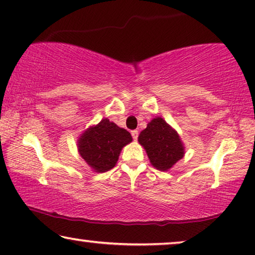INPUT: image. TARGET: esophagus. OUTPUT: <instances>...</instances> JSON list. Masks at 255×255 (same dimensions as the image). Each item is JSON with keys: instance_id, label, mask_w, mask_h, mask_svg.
Masks as SVG:
<instances>
[{"instance_id": "obj_1", "label": "esophagus", "mask_w": 255, "mask_h": 255, "mask_svg": "<svg viewBox=\"0 0 255 255\" xmlns=\"http://www.w3.org/2000/svg\"><path fill=\"white\" fill-rule=\"evenodd\" d=\"M131 136H132V138H134V140H136L138 137V131L137 130H131Z\"/></svg>"}]
</instances>
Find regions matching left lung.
<instances>
[{
    "label": "left lung",
    "instance_id": "left-lung-1",
    "mask_svg": "<svg viewBox=\"0 0 255 255\" xmlns=\"http://www.w3.org/2000/svg\"><path fill=\"white\" fill-rule=\"evenodd\" d=\"M138 142L145 149L151 165L159 170H168L184 155L183 143L177 131L162 118H154L140 131Z\"/></svg>",
    "mask_w": 255,
    "mask_h": 255
}]
</instances>
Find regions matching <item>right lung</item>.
Returning <instances> with one entry per match:
<instances>
[{"instance_id":"1","label":"right lung","mask_w":255,"mask_h":255,"mask_svg":"<svg viewBox=\"0 0 255 255\" xmlns=\"http://www.w3.org/2000/svg\"><path fill=\"white\" fill-rule=\"evenodd\" d=\"M132 140L130 132L109 119L89 127L78 140L79 153L95 172L104 173L116 166L123 147Z\"/></svg>"}]
</instances>
